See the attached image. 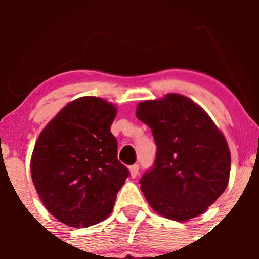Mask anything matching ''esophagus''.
<instances>
[{
	"instance_id": "esophagus-1",
	"label": "esophagus",
	"mask_w": 259,
	"mask_h": 259,
	"mask_svg": "<svg viewBox=\"0 0 259 259\" xmlns=\"http://www.w3.org/2000/svg\"><path fill=\"white\" fill-rule=\"evenodd\" d=\"M129 170H130V176H132V178H135V177L138 176V173H139V165H138V164H134V165L130 166Z\"/></svg>"
}]
</instances>
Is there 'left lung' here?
Here are the masks:
<instances>
[{
    "instance_id": "left-lung-1",
    "label": "left lung",
    "mask_w": 259,
    "mask_h": 259,
    "mask_svg": "<svg viewBox=\"0 0 259 259\" xmlns=\"http://www.w3.org/2000/svg\"><path fill=\"white\" fill-rule=\"evenodd\" d=\"M137 117L156 144L140 189L156 213L185 222L203 214L226 190L231 153L224 135L199 105L179 94L138 104Z\"/></svg>"
}]
</instances>
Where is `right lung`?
Segmentation results:
<instances>
[{"label": "right lung", "instance_id": "obj_1", "mask_svg": "<svg viewBox=\"0 0 259 259\" xmlns=\"http://www.w3.org/2000/svg\"><path fill=\"white\" fill-rule=\"evenodd\" d=\"M115 116L113 104L83 96L61 109L36 142L32 182L46 209L67 226L86 228L108 218L129 177L110 132Z\"/></svg>", "mask_w": 259, "mask_h": 259}]
</instances>
